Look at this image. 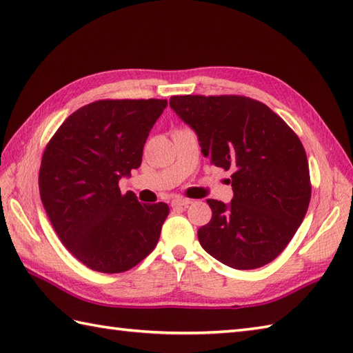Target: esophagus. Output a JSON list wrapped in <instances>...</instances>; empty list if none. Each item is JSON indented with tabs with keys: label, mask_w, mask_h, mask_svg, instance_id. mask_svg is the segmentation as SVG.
Returning <instances> with one entry per match:
<instances>
[{
	"label": "esophagus",
	"mask_w": 353,
	"mask_h": 353,
	"mask_svg": "<svg viewBox=\"0 0 353 353\" xmlns=\"http://www.w3.org/2000/svg\"><path fill=\"white\" fill-rule=\"evenodd\" d=\"M191 203V201L190 200H172L171 201V206L172 208H174V209H182V208H186V206H188Z\"/></svg>",
	"instance_id": "esophagus-1"
}]
</instances>
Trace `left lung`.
<instances>
[{
    "instance_id": "1",
    "label": "left lung",
    "mask_w": 353,
    "mask_h": 353,
    "mask_svg": "<svg viewBox=\"0 0 353 353\" xmlns=\"http://www.w3.org/2000/svg\"><path fill=\"white\" fill-rule=\"evenodd\" d=\"M170 106L197 133L203 156L232 171L230 203L206 200L212 219L197 232L201 247L236 270L276 259L311 200L301 139L279 115L249 97L174 95Z\"/></svg>"
}]
</instances>
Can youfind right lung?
<instances>
[{
    "label": "right lung",
    "instance_id": "right-lung-1",
    "mask_svg": "<svg viewBox=\"0 0 353 353\" xmlns=\"http://www.w3.org/2000/svg\"><path fill=\"white\" fill-rule=\"evenodd\" d=\"M167 100H99L65 119L45 147L42 205L63 245L100 273H123L153 252L167 203H139L121 194Z\"/></svg>",
    "mask_w": 353,
    "mask_h": 353
}]
</instances>
